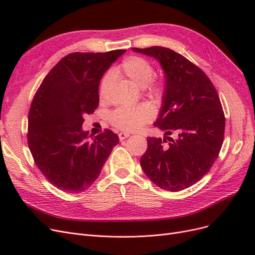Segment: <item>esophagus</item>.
<instances>
[{
  "instance_id": "34e87169",
  "label": "esophagus",
  "mask_w": 255,
  "mask_h": 255,
  "mask_svg": "<svg viewBox=\"0 0 255 255\" xmlns=\"http://www.w3.org/2000/svg\"><path fill=\"white\" fill-rule=\"evenodd\" d=\"M118 136H119V139L120 140H123V139H126V138H128L129 136V133H128V132H120L118 134Z\"/></svg>"
}]
</instances>
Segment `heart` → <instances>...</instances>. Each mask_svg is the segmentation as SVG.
<instances>
[{
    "instance_id": "b5f03b06",
    "label": "heart",
    "mask_w": 255,
    "mask_h": 255,
    "mask_svg": "<svg viewBox=\"0 0 255 255\" xmlns=\"http://www.w3.org/2000/svg\"><path fill=\"white\" fill-rule=\"evenodd\" d=\"M114 75L125 76L132 82L135 86L146 88L150 94L159 96L161 94V85L152 83L154 69L148 60L137 56H129L122 61V64L116 68L114 72H106L100 82L99 96L100 99H106L112 84ZM153 118V110L148 104H139L136 106H123L115 110L111 116L110 121L114 127L122 130H135L149 122Z\"/></svg>"
}]
</instances>
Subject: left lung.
<instances>
[{
    "label": "left lung",
    "instance_id": "8db88e82",
    "mask_svg": "<svg viewBox=\"0 0 255 255\" xmlns=\"http://www.w3.org/2000/svg\"><path fill=\"white\" fill-rule=\"evenodd\" d=\"M132 51L155 58L165 80L154 122L165 134L148 137V149L140 158L142 170L161 189L188 188L210 171L223 142L226 119L217 91L201 69L171 49Z\"/></svg>",
    "mask_w": 255,
    "mask_h": 255
}]
</instances>
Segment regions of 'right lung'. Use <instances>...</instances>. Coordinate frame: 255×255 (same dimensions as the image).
<instances>
[{
	"label": "right lung",
	"mask_w": 255,
	"mask_h": 255,
	"mask_svg": "<svg viewBox=\"0 0 255 255\" xmlns=\"http://www.w3.org/2000/svg\"><path fill=\"white\" fill-rule=\"evenodd\" d=\"M126 50L71 53L54 67L36 92L28 114L27 141L35 164L54 186L88 189L119 137L111 129L92 138L82 126L99 105L103 74Z\"/></svg>",
	"instance_id": "add662e5"
}]
</instances>
